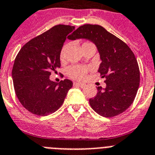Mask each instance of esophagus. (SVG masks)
Wrapping results in <instances>:
<instances>
[{
	"label": "esophagus",
	"instance_id": "1",
	"mask_svg": "<svg viewBox=\"0 0 155 155\" xmlns=\"http://www.w3.org/2000/svg\"><path fill=\"white\" fill-rule=\"evenodd\" d=\"M73 85L76 86H79V87L81 88H83L86 86V83H77V82H75L74 83H73Z\"/></svg>",
	"mask_w": 155,
	"mask_h": 155
}]
</instances>
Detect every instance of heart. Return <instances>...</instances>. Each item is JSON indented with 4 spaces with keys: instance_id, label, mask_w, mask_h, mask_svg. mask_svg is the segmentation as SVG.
Listing matches in <instances>:
<instances>
[{
    "instance_id": "1",
    "label": "heart",
    "mask_w": 155,
    "mask_h": 155,
    "mask_svg": "<svg viewBox=\"0 0 155 155\" xmlns=\"http://www.w3.org/2000/svg\"><path fill=\"white\" fill-rule=\"evenodd\" d=\"M88 45L93 44L90 41H85L83 44V47ZM64 50H65V48L62 49V52H61V58H63ZM88 72H89V68L83 66V65H71L67 69V74L69 77L75 79H79V80L84 79L87 76Z\"/></svg>"
}]
</instances>
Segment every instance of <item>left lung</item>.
<instances>
[{
    "label": "left lung",
    "instance_id": "left-lung-1",
    "mask_svg": "<svg viewBox=\"0 0 155 155\" xmlns=\"http://www.w3.org/2000/svg\"><path fill=\"white\" fill-rule=\"evenodd\" d=\"M86 38L97 47L102 62L98 72L105 78L107 87H97L90 104L104 117H113L124 112L133 104L140 84V70L132 50L125 42L98 25L78 28L69 39Z\"/></svg>",
    "mask_w": 155,
    "mask_h": 155
}]
</instances>
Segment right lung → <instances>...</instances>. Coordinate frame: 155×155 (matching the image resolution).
Returning a JSON list of instances; mask_svg holds the SVG:
<instances>
[{
    "instance_id": "obj_1",
    "label": "right lung",
    "mask_w": 155,
    "mask_h": 155,
    "mask_svg": "<svg viewBox=\"0 0 155 155\" xmlns=\"http://www.w3.org/2000/svg\"><path fill=\"white\" fill-rule=\"evenodd\" d=\"M74 26L58 25L26 43L15 58L12 78L16 96L25 108L38 116L55 112L63 104L72 82L49 79L60 68V53Z\"/></svg>"
}]
</instances>
